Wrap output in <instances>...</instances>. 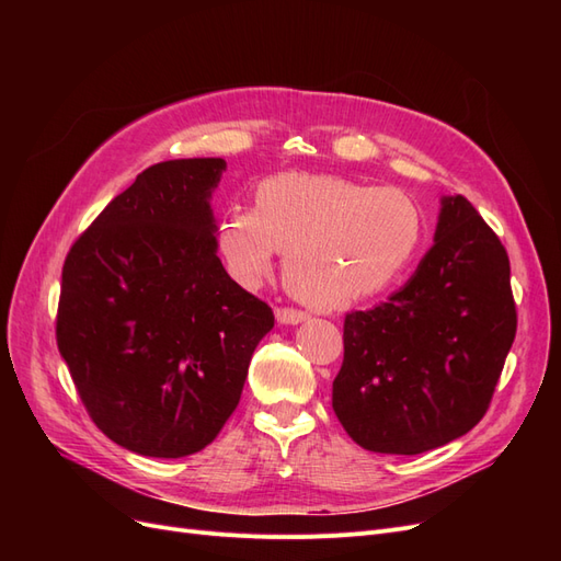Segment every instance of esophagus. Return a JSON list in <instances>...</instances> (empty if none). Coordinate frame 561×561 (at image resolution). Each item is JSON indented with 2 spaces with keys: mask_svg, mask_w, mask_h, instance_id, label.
<instances>
[{
  "mask_svg": "<svg viewBox=\"0 0 561 561\" xmlns=\"http://www.w3.org/2000/svg\"><path fill=\"white\" fill-rule=\"evenodd\" d=\"M309 316L297 309H276V320L280 325H299V322L307 320Z\"/></svg>",
  "mask_w": 561,
  "mask_h": 561,
  "instance_id": "1",
  "label": "esophagus"
}]
</instances>
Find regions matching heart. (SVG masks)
I'll return each instance as SVG.
<instances>
[{
  "label": "heart",
  "instance_id": "b5f03b06",
  "mask_svg": "<svg viewBox=\"0 0 561 561\" xmlns=\"http://www.w3.org/2000/svg\"><path fill=\"white\" fill-rule=\"evenodd\" d=\"M421 241L423 217L402 192L297 171L262 180L252 210L229 208L217 225L236 283L260 285L285 250L287 287L316 309L379 295L412 264Z\"/></svg>",
  "mask_w": 561,
  "mask_h": 561
}]
</instances>
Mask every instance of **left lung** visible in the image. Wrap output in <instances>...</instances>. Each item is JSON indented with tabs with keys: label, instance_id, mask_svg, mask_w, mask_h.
<instances>
[{
	"label": "left lung",
	"instance_id": "8db88e82",
	"mask_svg": "<svg viewBox=\"0 0 561 561\" xmlns=\"http://www.w3.org/2000/svg\"><path fill=\"white\" fill-rule=\"evenodd\" d=\"M515 332L505 248L468 198L443 196L414 276L346 316L332 410L367 451L443 447L484 416Z\"/></svg>",
	"mask_w": 561,
	"mask_h": 561
}]
</instances>
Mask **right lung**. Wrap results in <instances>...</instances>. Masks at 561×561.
Here are the masks:
<instances>
[{"label":"right lung","mask_w":561,"mask_h":561,"mask_svg":"<svg viewBox=\"0 0 561 561\" xmlns=\"http://www.w3.org/2000/svg\"><path fill=\"white\" fill-rule=\"evenodd\" d=\"M225 171V159L147 168L62 266L58 351L95 426L133 454L208 447L274 328L217 257L210 201Z\"/></svg>","instance_id":"add662e5"}]
</instances>
